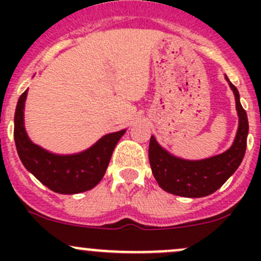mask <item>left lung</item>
<instances>
[{"label":"left lung","instance_id":"left-lung-1","mask_svg":"<svg viewBox=\"0 0 261 261\" xmlns=\"http://www.w3.org/2000/svg\"><path fill=\"white\" fill-rule=\"evenodd\" d=\"M235 94L239 115V128L232 146L222 154L202 160H184L174 156L150 138L149 162L160 188L165 192L188 198L206 197L217 191L241 164L246 150L249 133L247 115L240 103L238 88L225 77Z\"/></svg>","mask_w":261,"mask_h":261}]
</instances>
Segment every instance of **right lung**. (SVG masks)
<instances>
[{
    "instance_id": "right-lung-1",
    "label": "right lung",
    "mask_w": 261,
    "mask_h": 261,
    "mask_svg": "<svg viewBox=\"0 0 261 261\" xmlns=\"http://www.w3.org/2000/svg\"><path fill=\"white\" fill-rule=\"evenodd\" d=\"M28 89L20 96L15 111L14 138L23 167L51 191L75 194L96 187L103 178L116 144L126 130L107 134L94 145L72 155L46 151L29 139L23 126V109Z\"/></svg>"
}]
</instances>
